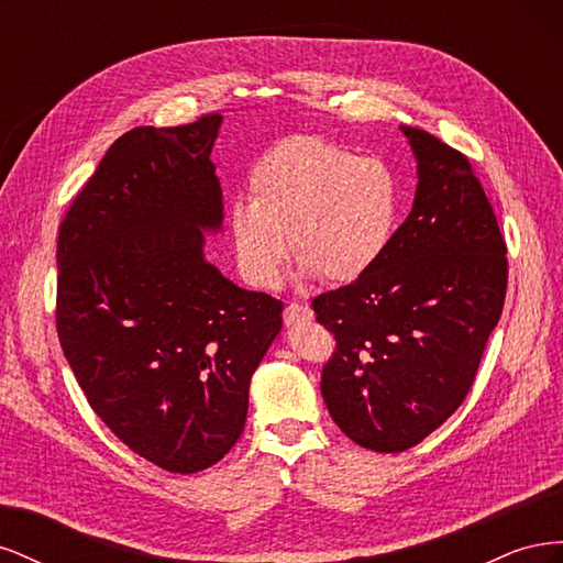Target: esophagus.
<instances>
[{
  "label": "esophagus",
  "instance_id": "34e87169",
  "mask_svg": "<svg viewBox=\"0 0 563 563\" xmlns=\"http://www.w3.org/2000/svg\"><path fill=\"white\" fill-rule=\"evenodd\" d=\"M314 317V312L308 308V305L300 302H288L284 310V321L291 327V323H300V321H310Z\"/></svg>",
  "mask_w": 563,
  "mask_h": 563
}]
</instances>
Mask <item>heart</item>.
Wrapping results in <instances>:
<instances>
[{"label":"heart","instance_id":"1","mask_svg":"<svg viewBox=\"0 0 563 563\" xmlns=\"http://www.w3.org/2000/svg\"><path fill=\"white\" fill-rule=\"evenodd\" d=\"M249 199L234 201L230 230L244 277L269 288L294 255L329 284L364 277L387 253L401 216V187L378 157L294 135L253 166Z\"/></svg>","mask_w":563,"mask_h":563}]
</instances>
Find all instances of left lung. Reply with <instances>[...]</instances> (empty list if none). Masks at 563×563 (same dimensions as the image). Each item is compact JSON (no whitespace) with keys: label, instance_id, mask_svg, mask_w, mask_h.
Returning a JSON list of instances; mask_svg holds the SVG:
<instances>
[{"label":"left lung","instance_id":"left-lung-1","mask_svg":"<svg viewBox=\"0 0 563 563\" xmlns=\"http://www.w3.org/2000/svg\"><path fill=\"white\" fill-rule=\"evenodd\" d=\"M418 159L413 209L364 277L312 300L335 335L321 395L354 444L401 453L463 404L503 314L507 246L463 152L401 126Z\"/></svg>","mask_w":563,"mask_h":563}]
</instances>
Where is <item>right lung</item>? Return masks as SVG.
I'll return each instance as SVG.
<instances>
[{
    "label": "right lung",
    "mask_w": 563,
    "mask_h": 563,
    "mask_svg": "<svg viewBox=\"0 0 563 563\" xmlns=\"http://www.w3.org/2000/svg\"><path fill=\"white\" fill-rule=\"evenodd\" d=\"M220 122L124 133L58 232L65 360L112 434L176 474L236 444L251 376L282 331V300L203 261V232L223 223L211 162Z\"/></svg>",
    "instance_id": "right-lung-1"
}]
</instances>
